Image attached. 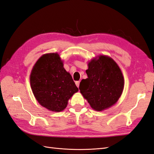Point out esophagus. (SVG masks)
<instances>
[{
	"label": "esophagus",
	"instance_id": "esophagus-1",
	"mask_svg": "<svg viewBox=\"0 0 154 154\" xmlns=\"http://www.w3.org/2000/svg\"><path fill=\"white\" fill-rule=\"evenodd\" d=\"M75 83H76V85L78 87H79V85H80V82H79V81H76V82H75Z\"/></svg>",
	"mask_w": 154,
	"mask_h": 154
}]
</instances>
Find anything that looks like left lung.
<instances>
[{
  "instance_id": "obj_1",
  "label": "left lung",
  "mask_w": 154,
  "mask_h": 154,
  "mask_svg": "<svg viewBox=\"0 0 154 154\" xmlns=\"http://www.w3.org/2000/svg\"><path fill=\"white\" fill-rule=\"evenodd\" d=\"M88 66V78L82 80L79 89L93 109L101 111L108 109L117 102L122 94V72L117 63L106 56L92 60Z\"/></svg>"
}]
</instances>
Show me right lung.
Here are the masks:
<instances>
[{
    "label": "right lung",
    "mask_w": 154,
    "mask_h": 154,
    "mask_svg": "<svg viewBox=\"0 0 154 154\" xmlns=\"http://www.w3.org/2000/svg\"><path fill=\"white\" fill-rule=\"evenodd\" d=\"M30 83L38 103L54 112L66 108L69 99L78 91L57 53L45 54L38 59L32 69Z\"/></svg>",
    "instance_id": "right-lung-1"
}]
</instances>
